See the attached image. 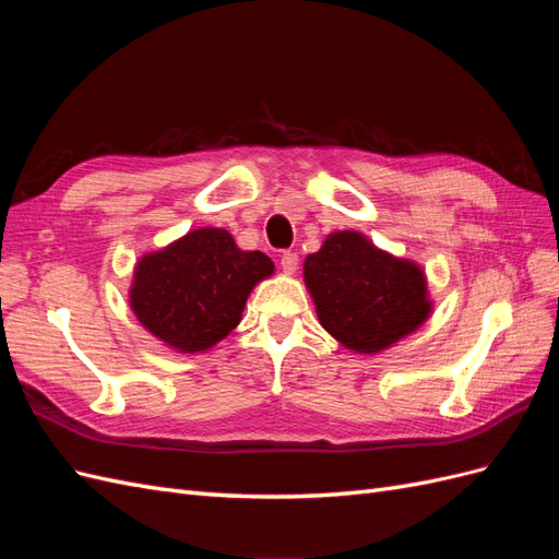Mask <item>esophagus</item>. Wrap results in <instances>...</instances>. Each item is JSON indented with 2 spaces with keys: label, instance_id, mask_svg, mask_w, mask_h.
<instances>
[{
  "label": "esophagus",
  "instance_id": "1",
  "mask_svg": "<svg viewBox=\"0 0 559 559\" xmlns=\"http://www.w3.org/2000/svg\"><path fill=\"white\" fill-rule=\"evenodd\" d=\"M280 265H282V273H284V275H294L296 270H298V253L284 251L282 259H280Z\"/></svg>",
  "mask_w": 559,
  "mask_h": 559
}]
</instances>
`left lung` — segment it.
I'll return each mask as SVG.
<instances>
[{
    "instance_id": "obj_1",
    "label": "left lung",
    "mask_w": 559,
    "mask_h": 559,
    "mask_svg": "<svg viewBox=\"0 0 559 559\" xmlns=\"http://www.w3.org/2000/svg\"><path fill=\"white\" fill-rule=\"evenodd\" d=\"M302 280L319 324L366 357L394 347L433 312L421 265L376 247L359 230L326 235L302 263Z\"/></svg>"
}]
</instances>
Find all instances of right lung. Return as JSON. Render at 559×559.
Instances as JSON below:
<instances>
[{
	"label": "right lung",
	"instance_id": "1",
	"mask_svg": "<svg viewBox=\"0 0 559 559\" xmlns=\"http://www.w3.org/2000/svg\"><path fill=\"white\" fill-rule=\"evenodd\" d=\"M275 273L224 228L202 226L134 263L128 302L140 324L179 354L207 352L240 324L253 286Z\"/></svg>",
	"mask_w": 559,
	"mask_h": 559
}]
</instances>
